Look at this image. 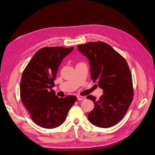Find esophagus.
<instances>
[{
  "instance_id": "obj_1",
  "label": "esophagus",
  "mask_w": 155,
  "mask_h": 155,
  "mask_svg": "<svg viewBox=\"0 0 155 155\" xmlns=\"http://www.w3.org/2000/svg\"><path fill=\"white\" fill-rule=\"evenodd\" d=\"M78 100H85L86 97L85 96H78Z\"/></svg>"
}]
</instances>
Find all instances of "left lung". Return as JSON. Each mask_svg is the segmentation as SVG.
Wrapping results in <instances>:
<instances>
[{
    "mask_svg": "<svg viewBox=\"0 0 155 155\" xmlns=\"http://www.w3.org/2000/svg\"><path fill=\"white\" fill-rule=\"evenodd\" d=\"M77 46L89 59L92 80L104 90L98 100L92 95L87 97L94 103L88 119L99 127H110L124 118L133 100L132 75L127 62L104 42H89Z\"/></svg>",
    "mask_w": 155,
    "mask_h": 155,
    "instance_id": "1",
    "label": "left lung"
}]
</instances>
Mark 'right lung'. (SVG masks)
Here are the masks:
<instances>
[{"instance_id": "1", "label": "right lung", "mask_w": 155, "mask_h": 155, "mask_svg": "<svg viewBox=\"0 0 155 155\" xmlns=\"http://www.w3.org/2000/svg\"><path fill=\"white\" fill-rule=\"evenodd\" d=\"M74 47L51 46L39 49L22 74L20 96L35 124L46 129L61 125L70 108L77 101L75 96L59 97L51 88L59 65Z\"/></svg>"}]
</instances>
